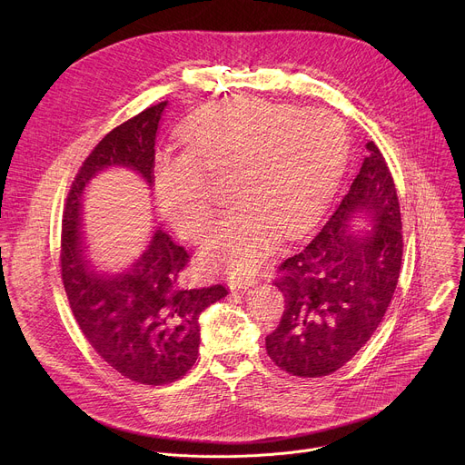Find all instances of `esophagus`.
I'll use <instances>...</instances> for the list:
<instances>
[{
    "mask_svg": "<svg viewBox=\"0 0 465 465\" xmlns=\"http://www.w3.org/2000/svg\"><path fill=\"white\" fill-rule=\"evenodd\" d=\"M257 280L255 278H250V276H232L228 280V287L232 291H241V289H248L252 285H255Z\"/></svg>",
    "mask_w": 465,
    "mask_h": 465,
    "instance_id": "1",
    "label": "esophagus"
}]
</instances>
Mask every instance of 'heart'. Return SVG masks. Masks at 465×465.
I'll return each instance as SVG.
<instances>
[{
	"instance_id": "1",
	"label": "heart",
	"mask_w": 465,
	"mask_h": 465,
	"mask_svg": "<svg viewBox=\"0 0 465 465\" xmlns=\"http://www.w3.org/2000/svg\"><path fill=\"white\" fill-rule=\"evenodd\" d=\"M183 153L154 165L160 212L187 239L212 219L206 176L230 173L233 208L203 241L204 271L244 276L267 259L274 232L291 235L335 189L346 154L344 123L327 110H300L259 97H235L189 119Z\"/></svg>"
}]
</instances>
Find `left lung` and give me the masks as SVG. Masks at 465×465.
Here are the masks:
<instances>
[{"label":"left lung","instance_id":"left-lung-1","mask_svg":"<svg viewBox=\"0 0 465 465\" xmlns=\"http://www.w3.org/2000/svg\"><path fill=\"white\" fill-rule=\"evenodd\" d=\"M348 189L309 242L287 257L276 283L285 298L269 357L287 373L322 377L342 368L379 327L403 257L401 213L373 142ZM357 222L367 226L355 231Z\"/></svg>","mask_w":465,"mask_h":465}]
</instances>
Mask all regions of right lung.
I'll list each match as a JSON object with an SVG mask.
<instances>
[{
	"instance_id": "obj_1",
	"label": "right lung",
	"mask_w": 465,
	"mask_h": 465,
	"mask_svg": "<svg viewBox=\"0 0 465 465\" xmlns=\"http://www.w3.org/2000/svg\"><path fill=\"white\" fill-rule=\"evenodd\" d=\"M167 101L114 128L84 160L65 203L60 267L75 320L92 348L115 371L142 384H167L194 364L201 314L228 291L223 285L182 289L187 252L154 226L145 246L117 272L90 255L84 198L92 180L108 169L136 173L153 185L154 143Z\"/></svg>"
}]
</instances>
